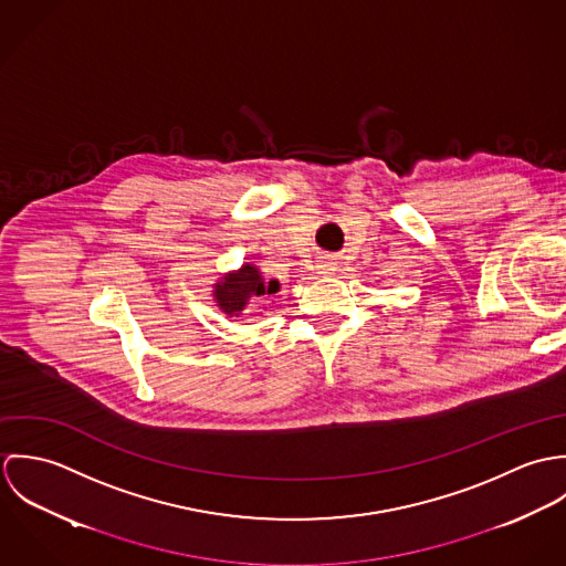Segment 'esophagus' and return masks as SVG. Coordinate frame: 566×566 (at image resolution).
Masks as SVG:
<instances>
[{
    "label": "esophagus",
    "mask_w": 566,
    "mask_h": 566,
    "mask_svg": "<svg viewBox=\"0 0 566 566\" xmlns=\"http://www.w3.org/2000/svg\"><path fill=\"white\" fill-rule=\"evenodd\" d=\"M318 270H321V274H333L337 270V263L333 259L324 256L323 261L318 263Z\"/></svg>",
    "instance_id": "34e87169"
}]
</instances>
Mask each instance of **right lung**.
Instances as JSON below:
<instances>
[{
    "label": "right lung",
    "instance_id": "right-lung-1",
    "mask_svg": "<svg viewBox=\"0 0 566 566\" xmlns=\"http://www.w3.org/2000/svg\"><path fill=\"white\" fill-rule=\"evenodd\" d=\"M276 292H279V281H265L259 268L245 263L240 272L224 276V281L216 285L213 296L224 314L235 316L250 301H256L261 296H270Z\"/></svg>",
    "mask_w": 566,
    "mask_h": 566
}]
</instances>
